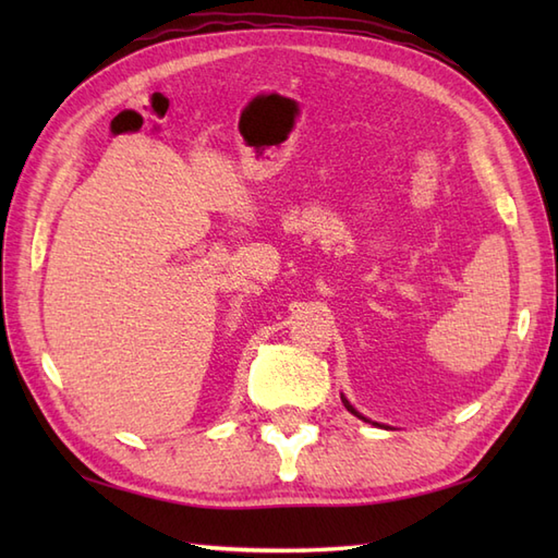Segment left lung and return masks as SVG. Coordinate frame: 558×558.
I'll return each instance as SVG.
<instances>
[{
	"mask_svg": "<svg viewBox=\"0 0 558 558\" xmlns=\"http://www.w3.org/2000/svg\"><path fill=\"white\" fill-rule=\"evenodd\" d=\"M342 402H345V408H348V410H350V412H352V414H357V417H362V414H360V412H357V410H354V408H352V405H350V402H348V400H345V398H342ZM362 420H364V417H362Z\"/></svg>",
	"mask_w": 558,
	"mask_h": 558,
	"instance_id": "8db88e82",
	"label": "left lung"
}]
</instances>
